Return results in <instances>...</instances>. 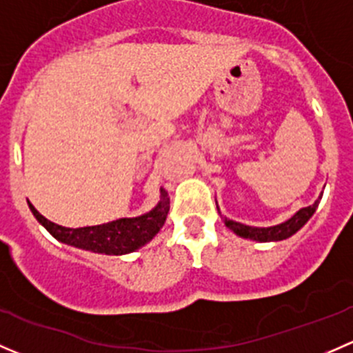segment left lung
Returning a JSON list of instances; mask_svg holds the SVG:
<instances>
[{"label": "left lung", "mask_w": 353, "mask_h": 353, "mask_svg": "<svg viewBox=\"0 0 353 353\" xmlns=\"http://www.w3.org/2000/svg\"><path fill=\"white\" fill-rule=\"evenodd\" d=\"M318 205H319V199L318 201H314V205L305 206V208L299 210V212L295 213L292 219H288L287 222L280 223V225H275V227H266V229L244 225V223L234 222V220L223 216L222 213H220V210H219V213H220V216L223 219V223H225L230 230H234L237 236L244 237V239L259 241V243H270V241H283V239H287V237L294 236V234L297 232V230L301 229V227L304 225L309 219H311L312 213H314L316 208H318ZM216 208H219V206H216Z\"/></svg>", "instance_id": "left-lung-1"}]
</instances>
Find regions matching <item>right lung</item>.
Listing matches in <instances>:
<instances>
[{
	"instance_id": "obj_1",
	"label": "right lung",
	"mask_w": 353,
	"mask_h": 353,
	"mask_svg": "<svg viewBox=\"0 0 353 353\" xmlns=\"http://www.w3.org/2000/svg\"><path fill=\"white\" fill-rule=\"evenodd\" d=\"M160 201L152 212L145 213L134 219H119L114 222L102 223L94 227H80V229H68L58 223L51 222L42 216L32 203L28 208L34 213L35 219L48 229L52 237L61 243L74 245V248L87 249V251L102 252V254H128L145 245L155 237V234L162 229L163 222L169 213L170 199L165 191H160Z\"/></svg>"
}]
</instances>
